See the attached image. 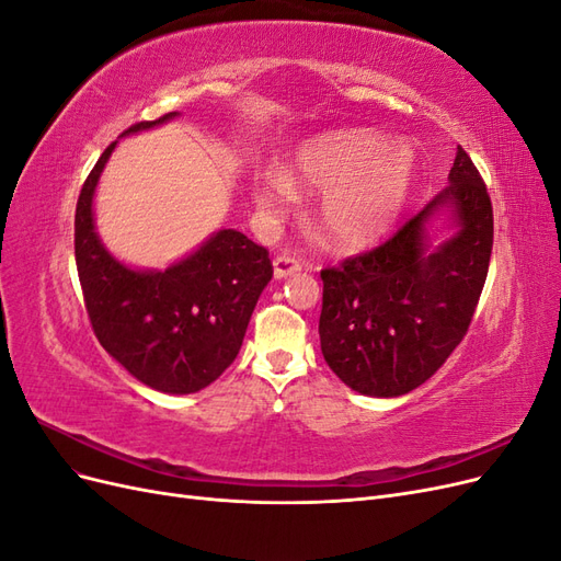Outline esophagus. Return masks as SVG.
<instances>
[{
  "instance_id": "1",
  "label": "esophagus",
  "mask_w": 561,
  "mask_h": 561,
  "mask_svg": "<svg viewBox=\"0 0 561 561\" xmlns=\"http://www.w3.org/2000/svg\"><path fill=\"white\" fill-rule=\"evenodd\" d=\"M299 268H301V264L295 257H290V254H278V257L274 260V278L283 280L287 276L297 274Z\"/></svg>"
}]
</instances>
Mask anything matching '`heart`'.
Listing matches in <instances>:
<instances>
[{"instance_id":"obj_1","label":"heart","mask_w":561,"mask_h":561,"mask_svg":"<svg viewBox=\"0 0 561 561\" xmlns=\"http://www.w3.org/2000/svg\"><path fill=\"white\" fill-rule=\"evenodd\" d=\"M416 171L414 151L377 130H332L301 142L285 171H260L250 194L262 215L278 217L295 206L297 186L320 192V236L336 250L355 252L398 227L412 203Z\"/></svg>"}]
</instances>
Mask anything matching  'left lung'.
Segmentation results:
<instances>
[{
	"mask_svg": "<svg viewBox=\"0 0 561 561\" xmlns=\"http://www.w3.org/2000/svg\"><path fill=\"white\" fill-rule=\"evenodd\" d=\"M447 232L437 244L432 241ZM494 245L486 186L458 147L449 184L377 250L320 271V348L348 388L398 398L426 383L468 332Z\"/></svg>",
	"mask_w": 561,
	"mask_h": 561,
	"instance_id": "obj_1",
	"label": "left lung"
}]
</instances>
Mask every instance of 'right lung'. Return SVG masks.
Wrapping results in <instances>:
<instances>
[{
	"label": "right lung",
	"mask_w": 561,
	"mask_h": 561,
	"mask_svg": "<svg viewBox=\"0 0 561 561\" xmlns=\"http://www.w3.org/2000/svg\"><path fill=\"white\" fill-rule=\"evenodd\" d=\"M175 116L180 112L135 124L122 138ZM116 142L83 182L75 215V257L91 325L103 348L140 383L168 396L196 393L239 355L274 266L266 248L236 229L210 233L165 268L116 260L100 241L93 215L98 182Z\"/></svg>",
	"instance_id": "right-lung-1"
}]
</instances>
